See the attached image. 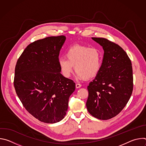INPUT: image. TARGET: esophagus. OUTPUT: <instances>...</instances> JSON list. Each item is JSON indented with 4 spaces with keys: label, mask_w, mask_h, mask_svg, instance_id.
Here are the masks:
<instances>
[{
    "label": "esophagus",
    "mask_w": 146,
    "mask_h": 146,
    "mask_svg": "<svg viewBox=\"0 0 146 146\" xmlns=\"http://www.w3.org/2000/svg\"><path fill=\"white\" fill-rule=\"evenodd\" d=\"M81 87V84H78V83H77V84H76V87L77 88H80Z\"/></svg>",
    "instance_id": "esophagus-1"
}]
</instances>
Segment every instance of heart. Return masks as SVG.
<instances>
[{
	"instance_id": "1",
	"label": "heart",
	"mask_w": 146,
	"mask_h": 146,
	"mask_svg": "<svg viewBox=\"0 0 146 146\" xmlns=\"http://www.w3.org/2000/svg\"><path fill=\"white\" fill-rule=\"evenodd\" d=\"M66 57H60L58 65L64 77H69L73 70L80 80L91 78L99 72L103 60L101 51L97 48L80 45L70 47L66 52Z\"/></svg>"
}]
</instances>
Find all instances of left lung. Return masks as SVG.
<instances>
[{
  "label": "left lung",
  "mask_w": 146,
  "mask_h": 146,
  "mask_svg": "<svg viewBox=\"0 0 146 146\" xmlns=\"http://www.w3.org/2000/svg\"><path fill=\"white\" fill-rule=\"evenodd\" d=\"M101 45L104 56L101 68L87 87L86 106L93 117L106 120L118 115L133 91L131 60L122 47L107 38L92 37Z\"/></svg>",
  "instance_id": "left-lung-1"
}]
</instances>
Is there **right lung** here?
<instances>
[{"mask_svg": "<svg viewBox=\"0 0 146 146\" xmlns=\"http://www.w3.org/2000/svg\"><path fill=\"white\" fill-rule=\"evenodd\" d=\"M66 37L50 36L29 44L15 68L14 86L25 109L38 120L53 123L64 118L75 83L60 74L59 55Z\"/></svg>", "mask_w": 146, "mask_h": 146, "instance_id": "right-lung-1", "label": "right lung"}]
</instances>
